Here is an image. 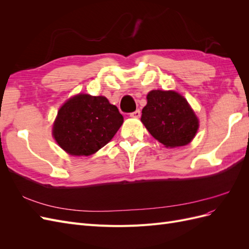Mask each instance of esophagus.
<instances>
[{
  "label": "esophagus",
  "mask_w": 249,
  "mask_h": 249,
  "mask_svg": "<svg viewBox=\"0 0 249 249\" xmlns=\"http://www.w3.org/2000/svg\"><path fill=\"white\" fill-rule=\"evenodd\" d=\"M140 115H141V113H140L139 110H136V111L131 113V114H130V116H131L132 118H139Z\"/></svg>",
  "instance_id": "34e87169"
}]
</instances>
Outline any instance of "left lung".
I'll return each mask as SVG.
<instances>
[{"instance_id":"1","label":"left lung","mask_w":249,"mask_h":249,"mask_svg":"<svg viewBox=\"0 0 249 249\" xmlns=\"http://www.w3.org/2000/svg\"><path fill=\"white\" fill-rule=\"evenodd\" d=\"M141 123L167 148L185 146L193 140L199 119L185 97L175 90H150Z\"/></svg>"}]
</instances>
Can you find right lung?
I'll list each match as a JSON object with an SVG mask.
<instances>
[{
    "instance_id": "right-lung-1",
    "label": "right lung",
    "mask_w": 249,
    "mask_h": 249,
    "mask_svg": "<svg viewBox=\"0 0 249 249\" xmlns=\"http://www.w3.org/2000/svg\"><path fill=\"white\" fill-rule=\"evenodd\" d=\"M124 124V116L106 96L78 93L59 108L52 127L66 154L87 157L107 144Z\"/></svg>"
}]
</instances>
